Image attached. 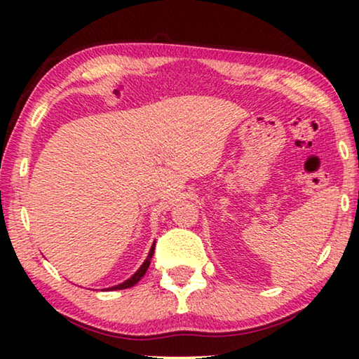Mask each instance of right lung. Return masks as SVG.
Instances as JSON below:
<instances>
[{"mask_svg":"<svg viewBox=\"0 0 359 359\" xmlns=\"http://www.w3.org/2000/svg\"><path fill=\"white\" fill-rule=\"evenodd\" d=\"M154 252H155V244L151 245V248H150V252H149V257H147V259L144 261V264L139 267V271L136 272L135 276H133L131 278H128V280L126 282H123V283H120V285H117V287H112V288H109V290H125V288H131V287H135V285L141 280V278L144 277V274L145 272H147V269H149V266H150V259H151V257H154Z\"/></svg>","mask_w":359,"mask_h":359,"instance_id":"obj_1","label":"right lung"}]
</instances>
